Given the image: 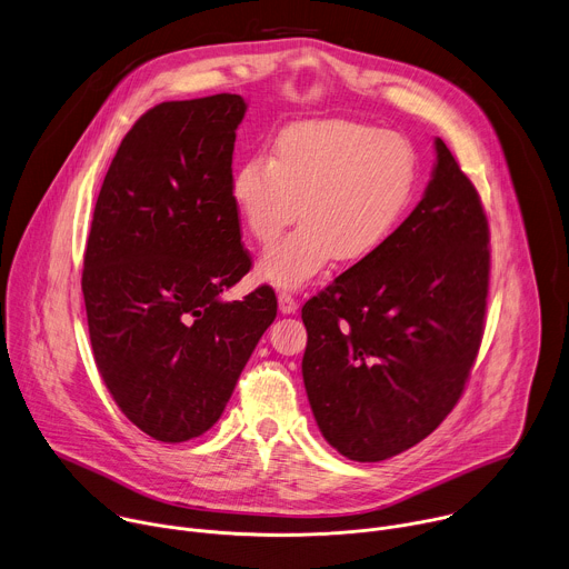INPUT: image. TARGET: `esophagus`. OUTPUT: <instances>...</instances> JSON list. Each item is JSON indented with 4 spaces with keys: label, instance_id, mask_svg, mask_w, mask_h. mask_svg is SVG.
Masks as SVG:
<instances>
[{
    "label": "esophagus",
    "instance_id": "esophagus-1",
    "mask_svg": "<svg viewBox=\"0 0 569 569\" xmlns=\"http://www.w3.org/2000/svg\"><path fill=\"white\" fill-rule=\"evenodd\" d=\"M279 310L283 315H292L297 310V301H295V297L290 292H281L279 295Z\"/></svg>",
    "mask_w": 569,
    "mask_h": 569
}]
</instances>
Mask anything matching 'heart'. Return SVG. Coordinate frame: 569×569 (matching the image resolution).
<instances>
[{
	"mask_svg": "<svg viewBox=\"0 0 569 569\" xmlns=\"http://www.w3.org/2000/svg\"><path fill=\"white\" fill-rule=\"evenodd\" d=\"M417 178V157L400 134L331 119L301 121L279 132L272 157L257 154L233 171L231 202L268 246L297 218L301 224L259 261V277L277 288H301L336 257L360 263L376 254Z\"/></svg>",
	"mask_w": 569,
	"mask_h": 569,
	"instance_id": "1",
	"label": "heart"
}]
</instances>
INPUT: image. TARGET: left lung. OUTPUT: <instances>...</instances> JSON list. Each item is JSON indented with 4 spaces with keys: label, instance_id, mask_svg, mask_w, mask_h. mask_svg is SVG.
I'll list each match as a JSON object with an SVG mask.
<instances>
[{
    "label": "left lung",
    "instance_id": "8db88e82",
    "mask_svg": "<svg viewBox=\"0 0 569 569\" xmlns=\"http://www.w3.org/2000/svg\"><path fill=\"white\" fill-rule=\"evenodd\" d=\"M421 202L369 259L301 308L303 385L319 432L353 461L423 441L477 358L489 295V220L437 137Z\"/></svg>",
    "mask_w": 569,
    "mask_h": 569
}]
</instances>
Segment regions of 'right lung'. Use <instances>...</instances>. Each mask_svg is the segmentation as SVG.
I'll use <instances>...</instances> for the list:
<instances>
[{"mask_svg":"<svg viewBox=\"0 0 569 569\" xmlns=\"http://www.w3.org/2000/svg\"><path fill=\"white\" fill-rule=\"evenodd\" d=\"M238 94L169 101L123 137L103 180L83 263L99 373L148 437L180 443L222 415L277 317L268 286L222 301L252 268L231 202Z\"/></svg>","mask_w":569,"mask_h":569,"instance_id":"1","label":"right lung"}]
</instances>
